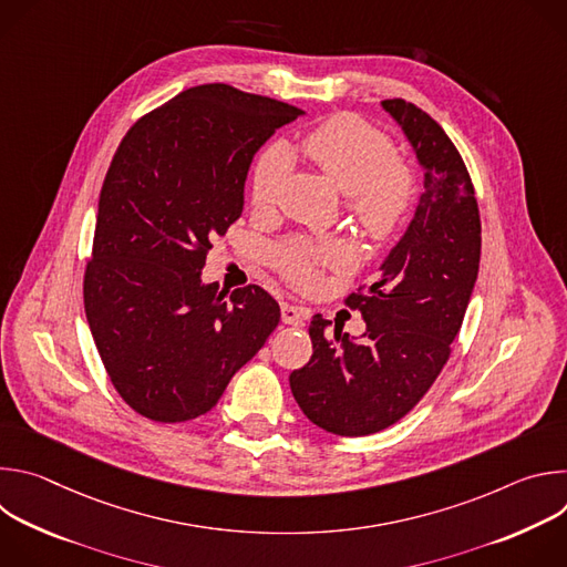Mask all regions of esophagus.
Instances as JSON below:
<instances>
[{
  "label": "esophagus",
  "instance_id": "obj_1",
  "mask_svg": "<svg viewBox=\"0 0 567 567\" xmlns=\"http://www.w3.org/2000/svg\"><path fill=\"white\" fill-rule=\"evenodd\" d=\"M282 322L285 326H293V328H302L305 320H307V311L302 307H296V305H282Z\"/></svg>",
  "mask_w": 567,
  "mask_h": 567
}]
</instances>
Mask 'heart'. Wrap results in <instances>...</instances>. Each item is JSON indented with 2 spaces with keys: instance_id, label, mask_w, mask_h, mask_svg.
<instances>
[{
  "instance_id": "b5f03b06",
  "label": "heart",
  "mask_w": 567,
  "mask_h": 567,
  "mask_svg": "<svg viewBox=\"0 0 567 567\" xmlns=\"http://www.w3.org/2000/svg\"><path fill=\"white\" fill-rule=\"evenodd\" d=\"M305 154L350 197L354 219L377 239L401 228L417 197V175L394 156V145L379 127L357 114H334L313 125L302 138ZM289 168L285 145H269L256 161L251 199L258 208L274 204ZM350 251L339 241L311 245L289 241L278 251V267L298 287H309L320 265H346Z\"/></svg>"
}]
</instances>
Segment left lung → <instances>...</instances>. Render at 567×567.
I'll use <instances>...</instances> for the list:
<instances>
[{"mask_svg": "<svg viewBox=\"0 0 567 567\" xmlns=\"http://www.w3.org/2000/svg\"><path fill=\"white\" fill-rule=\"evenodd\" d=\"M381 105L424 168L420 206L379 278L346 298L365 320L363 337L330 334L316 313L311 359L289 374L307 420L341 437L379 433L417 406L451 357L480 267L477 199L457 147L417 105Z\"/></svg>", "mask_w": 567, "mask_h": 567, "instance_id": "1", "label": "left lung"}]
</instances>
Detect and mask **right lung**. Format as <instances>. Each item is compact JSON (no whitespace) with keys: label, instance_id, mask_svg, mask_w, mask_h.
<instances>
[{"label":"right lung","instance_id":"obj_1","mask_svg":"<svg viewBox=\"0 0 567 567\" xmlns=\"http://www.w3.org/2000/svg\"><path fill=\"white\" fill-rule=\"evenodd\" d=\"M302 110L224 83L190 87L141 116L105 175L85 313L101 361L138 415L208 413L280 322L258 285L228 298L202 269L245 208L254 154Z\"/></svg>","mask_w":567,"mask_h":567}]
</instances>
